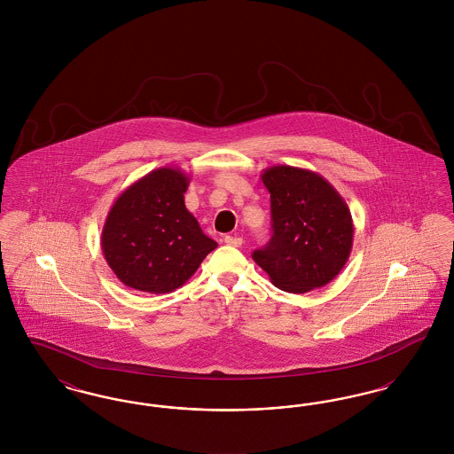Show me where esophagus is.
<instances>
[{"label": "esophagus", "instance_id": "obj_1", "mask_svg": "<svg viewBox=\"0 0 454 454\" xmlns=\"http://www.w3.org/2000/svg\"><path fill=\"white\" fill-rule=\"evenodd\" d=\"M224 243H226V245H231V247H241L243 239L239 237H231V235H228V237H224Z\"/></svg>", "mask_w": 454, "mask_h": 454}]
</instances>
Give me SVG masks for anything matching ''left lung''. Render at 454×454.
Returning a JSON list of instances; mask_svg holds the SVG:
<instances>
[{
    "instance_id": "obj_1",
    "label": "left lung",
    "mask_w": 454,
    "mask_h": 454,
    "mask_svg": "<svg viewBox=\"0 0 454 454\" xmlns=\"http://www.w3.org/2000/svg\"><path fill=\"white\" fill-rule=\"evenodd\" d=\"M260 178L270 192V241L254 260L287 293H308L333 281L348 260L354 223L344 197L320 173L269 167Z\"/></svg>"
}]
</instances>
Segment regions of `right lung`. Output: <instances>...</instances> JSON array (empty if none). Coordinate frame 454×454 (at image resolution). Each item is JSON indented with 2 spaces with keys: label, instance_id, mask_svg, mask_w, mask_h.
Wrapping results in <instances>:
<instances>
[{
  "label": "right lung",
  "instance_id": "1",
  "mask_svg": "<svg viewBox=\"0 0 454 454\" xmlns=\"http://www.w3.org/2000/svg\"><path fill=\"white\" fill-rule=\"evenodd\" d=\"M191 175L163 167L115 199L102 230V252L130 289L165 294L184 286L217 247L185 207Z\"/></svg>",
  "mask_w": 454,
  "mask_h": 454
}]
</instances>
